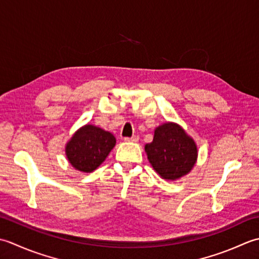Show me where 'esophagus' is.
Segmentation results:
<instances>
[{
    "label": "esophagus",
    "instance_id": "obj_1",
    "mask_svg": "<svg viewBox=\"0 0 259 259\" xmlns=\"http://www.w3.org/2000/svg\"><path fill=\"white\" fill-rule=\"evenodd\" d=\"M139 136H132V137H125L124 141L125 142H133V143H136V142H139Z\"/></svg>",
    "mask_w": 259,
    "mask_h": 259
}]
</instances>
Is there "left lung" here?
Wrapping results in <instances>:
<instances>
[{
  "label": "left lung",
  "instance_id": "8db88e82",
  "mask_svg": "<svg viewBox=\"0 0 259 259\" xmlns=\"http://www.w3.org/2000/svg\"><path fill=\"white\" fill-rule=\"evenodd\" d=\"M144 149L154 171L167 181L187 176L198 160L196 142L182 126L173 122L157 126L153 141Z\"/></svg>",
  "mask_w": 259,
  "mask_h": 259
}]
</instances>
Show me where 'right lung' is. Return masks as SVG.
<instances>
[{"label": "right lung", "mask_w": 259, "mask_h": 259, "mask_svg": "<svg viewBox=\"0 0 259 259\" xmlns=\"http://www.w3.org/2000/svg\"><path fill=\"white\" fill-rule=\"evenodd\" d=\"M115 144L116 139L112 133L86 124L72 134L65 146V152L72 167L83 173H91L106 160Z\"/></svg>", "instance_id": "1"}]
</instances>
